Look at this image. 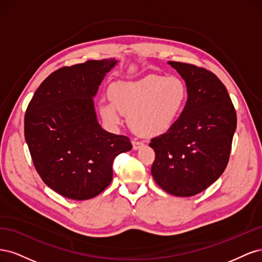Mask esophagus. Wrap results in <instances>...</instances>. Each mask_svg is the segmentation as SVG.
<instances>
[{
	"label": "esophagus",
	"instance_id": "esophagus-1",
	"mask_svg": "<svg viewBox=\"0 0 262 262\" xmlns=\"http://www.w3.org/2000/svg\"><path fill=\"white\" fill-rule=\"evenodd\" d=\"M144 145V143L142 141H139V140H133L132 141V146H133V149H139L140 147H142Z\"/></svg>",
	"mask_w": 262,
	"mask_h": 262
}]
</instances>
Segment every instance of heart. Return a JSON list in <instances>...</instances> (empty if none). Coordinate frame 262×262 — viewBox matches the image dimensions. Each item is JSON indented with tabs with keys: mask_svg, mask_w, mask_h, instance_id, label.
<instances>
[{
	"mask_svg": "<svg viewBox=\"0 0 262 262\" xmlns=\"http://www.w3.org/2000/svg\"><path fill=\"white\" fill-rule=\"evenodd\" d=\"M187 87L178 76L149 74L136 81L118 82L109 90L113 101L100 102L99 113L110 125L129 114L132 128L144 136H158L175 123L184 109Z\"/></svg>",
	"mask_w": 262,
	"mask_h": 262,
	"instance_id": "1",
	"label": "heart"
}]
</instances>
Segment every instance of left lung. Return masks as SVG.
Instances as JSON below:
<instances>
[{
	"mask_svg": "<svg viewBox=\"0 0 262 262\" xmlns=\"http://www.w3.org/2000/svg\"><path fill=\"white\" fill-rule=\"evenodd\" d=\"M187 86L179 118L150 140L155 152L152 176L176 196L200 193L225 170L236 130V112L226 87L215 74L188 63L169 61Z\"/></svg>",
	"mask_w": 262,
	"mask_h": 262,
	"instance_id": "1",
	"label": "left lung"
}]
</instances>
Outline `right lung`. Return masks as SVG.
Masks as SVG:
<instances>
[{
  "label": "right lung",
  "instance_id": "add662e5",
  "mask_svg": "<svg viewBox=\"0 0 262 262\" xmlns=\"http://www.w3.org/2000/svg\"><path fill=\"white\" fill-rule=\"evenodd\" d=\"M117 60H90L51 73L25 115V140L45 184L73 200L98 195L113 180L115 157L130 139L100 126L93 98Z\"/></svg>",
  "mask_w": 262,
  "mask_h": 262
}]
</instances>
